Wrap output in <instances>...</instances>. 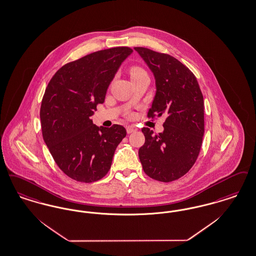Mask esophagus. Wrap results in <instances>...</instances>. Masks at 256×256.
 Masks as SVG:
<instances>
[{
    "instance_id": "1",
    "label": "esophagus",
    "mask_w": 256,
    "mask_h": 256,
    "mask_svg": "<svg viewBox=\"0 0 256 256\" xmlns=\"http://www.w3.org/2000/svg\"><path fill=\"white\" fill-rule=\"evenodd\" d=\"M137 130V128L133 126H126V132L128 134H130V133L135 132Z\"/></svg>"
}]
</instances>
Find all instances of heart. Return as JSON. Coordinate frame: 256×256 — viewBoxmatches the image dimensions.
Instances as JSON below:
<instances>
[{
	"mask_svg": "<svg viewBox=\"0 0 256 256\" xmlns=\"http://www.w3.org/2000/svg\"><path fill=\"white\" fill-rule=\"evenodd\" d=\"M146 73L144 72L142 68H134L132 70H130V77L132 79H135L137 77H140V76H143L146 75Z\"/></svg>",
	"mask_w": 256,
	"mask_h": 256,
	"instance_id": "obj_1",
	"label": "heart"
}]
</instances>
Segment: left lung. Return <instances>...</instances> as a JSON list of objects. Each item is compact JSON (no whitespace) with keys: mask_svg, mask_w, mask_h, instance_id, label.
I'll use <instances>...</instances> for the list:
<instances>
[{"mask_svg":"<svg viewBox=\"0 0 256 256\" xmlns=\"http://www.w3.org/2000/svg\"><path fill=\"white\" fill-rule=\"evenodd\" d=\"M154 73L156 92L148 116H166L164 132L143 128L139 148L144 172L160 182L186 174L200 152L204 136V98L194 73L172 56L134 48Z\"/></svg>","mask_w":256,"mask_h":256,"instance_id":"8db88e82","label":"left lung"}]
</instances>
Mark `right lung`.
<instances>
[{"label":"right lung","instance_id":"obj_1","mask_svg":"<svg viewBox=\"0 0 256 256\" xmlns=\"http://www.w3.org/2000/svg\"><path fill=\"white\" fill-rule=\"evenodd\" d=\"M132 52L126 46L93 52L62 66L46 88L40 110L42 138L62 172L76 181L102 179L126 135L123 126H97L92 116Z\"/></svg>","mask_w":256,"mask_h":256}]
</instances>
